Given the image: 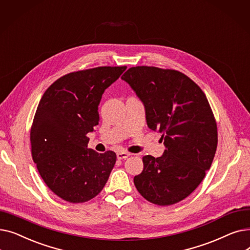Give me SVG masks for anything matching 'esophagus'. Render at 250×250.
I'll return each mask as SVG.
<instances>
[{
  "label": "esophagus",
  "instance_id": "esophagus-1",
  "mask_svg": "<svg viewBox=\"0 0 250 250\" xmlns=\"http://www.w3.org/2000/svg\"><path fill=\"white\" fill-rule=\"evenodd\" d=\"M130 155V153H128V152H125V151H122V152H117L116 153V157H117V159H126L127 157H129Z\"/></svg>",
  "mask_w": 250,
  "mask_h": 250
}]
</instances>
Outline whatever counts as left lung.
<instances>
[{
    "mask_svg": "<svg viewBox=\"0 0 250 250\" xmlns=\"http://www.w3.org/2000/svg\"><path fill=\"white\" fill-rule=\"evenodd\" d=\"M145 107L149 128L162 134L161 157H143L134 177L138 191L159 206L176 204L203 181L215 157L218 133L202 89L185 74L155 67L129 68L122 77Z\"/></svg>",
    "mask_w": 250,
    "mask_h": 250,
    "instance_id": "obj_1",
    "label": "left lung"
}]
</instances>
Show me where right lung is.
Returning a JSON list of instances; mask_svg holds the SVG:
<instances>
[{
  "instance_id": "1",
  "label": "right lung",
  "mask_w": 250,
  "mask_h": 250,
  "mask_svg": "<svg viewBox=\"0 0 250 250\" xmlns=\"http://www.w3.org/2000/svg\"><path fill=\"white\" fill-rule=\"evenodd\" d=\"M126 67H98L64 75L44 92L30 132L31 152L45 185L69 203L96 196L116 161L112 151L88 149L99 124L98 105Z\"/></svg>"
}]
</instances>
